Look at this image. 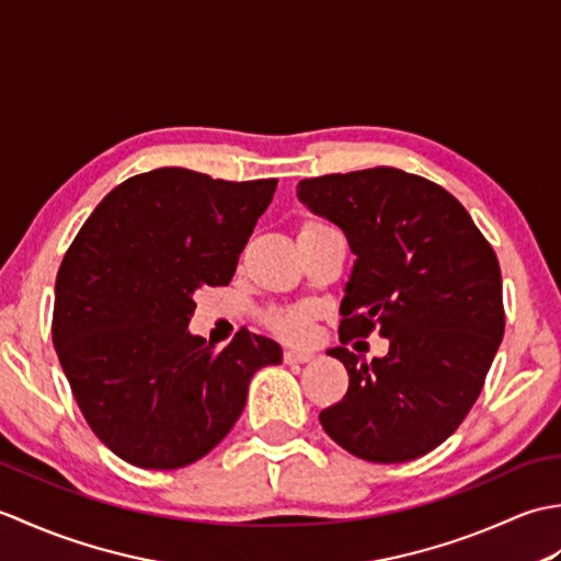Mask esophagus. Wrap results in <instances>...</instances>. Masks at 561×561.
I'll return each instance as SVG.
<instances>
[{"label": "esophagus", "instance_id": "34e87169", "mask_svg": "<svg viewBox=\"0 0 561 561\" xmlns=\"http://www.w3.org/2000/svg\"><path fill=\"white\" fill-rule=\"evenodd\" d=\"M311 359H313V354L306 352V350H287V352H284V364H306Z\"/></svg>", "mask_w": 561, "mask_h": 561}]
</instances>
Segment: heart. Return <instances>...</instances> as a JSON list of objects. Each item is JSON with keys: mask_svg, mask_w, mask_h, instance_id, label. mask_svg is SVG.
I'll list each match as a JSON object with an SVG mask.
<instances>
[{"mask_svg": "<svg viewBox=\"0 0 561 561\" xmlns=\"http://www.w3.org/2000/svg\"><path fill=\"white\" fill-rule=\"evenodd\" d=\"M316 226L323 224H306L304 229H316ZM267 323L274 332L289 337V340H306L308 332H311V311L308 308H284V311H274L270 313Z\"/></svg>", "mask_w": 561, "mask_h": 561, "instance_id": "b5f03b06", "label": "heart"}]
</instances>
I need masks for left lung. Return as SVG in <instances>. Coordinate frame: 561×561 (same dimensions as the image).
Returning <instances> with one entry per match:
<instances>
[{
  "label": "left lung",
  "instance_id": "8db88e82",
  "mask_svg": "<svg viewBox=\"0 0 561 561\" xmlns=\"http://www.w3.org/2000/svg\"><path fill=\"white\" fill-rule=\"evenodd\" d=\"M296 195L347 236L356 255L340 340L378 330L390 350L368 364L347 347L350 388L320 412L352 456L404 462L456 432L504 337L502 270L460 202L422 175L378 169L306 178Z\"/></svg>",
  "mask_w": 561,
  "mask_h": 561
}]
</instances>
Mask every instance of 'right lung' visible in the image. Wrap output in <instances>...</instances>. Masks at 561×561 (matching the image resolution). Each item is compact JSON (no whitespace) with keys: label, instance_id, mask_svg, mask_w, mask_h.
I'll list each match as a JSON object with an SVG mask.
<instances>
[{"label":"right lung","instance_id":"1","mask_svg":"<svg viewBox=\"0 0 561 561\" xmlns=\"http://www.w3.org/2000/svg\"><path fill=\"white\" fill-rule=\"evenodd\" d=\"M277 181L187 169L127 178L83 221L55 282L53 344L83 414L147 470L199 460L231 432L282 347L245 328L224 350L187 330L195 294L229 284Z\"/></svg>","mask_w":561,"mask_h":561}]
</instances>
